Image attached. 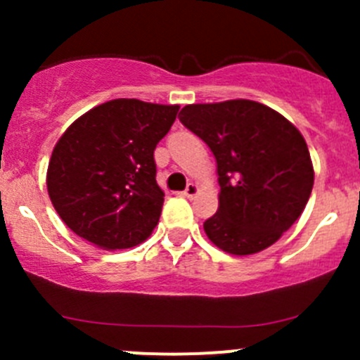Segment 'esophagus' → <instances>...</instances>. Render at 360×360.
Instances as JSON below:
<instances>
[{
  "label": "esophagus",
  "instance_id": "obj_1",
  "mask_svg": "<svg viewBox=\"0 0 360 360\" xmlns=\"http://www.w3.org/2000/svg\"><path fill=\"white\" fill-rule=\"evenodd\" d=\"M198 195V186L196 184H187L186 191H184V196H187V198H193V196Z\"/></svg>",
  "mask_w": 360,
  "mask_h": 360
}]
</instances>
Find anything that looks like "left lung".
Instances as JSON below:
<instances>
[{"label": "left lung", "mask_w": 360, "mask_h": 360, "mask_svg": "<svg viewBox=\"0 0 360 360\" xmlns=\"http://www.w3.org/2000/svg\"><path fill=\"white\" fill-rule=\"evenodd\" d=\"M180 122L216 158L219 205L203 224L209 240L234 256L276 243L301 216L314 187V165L299 129L247 98L189 104Z\"/></svg>", "instance_id": "left-lung-1"}]
</instances>
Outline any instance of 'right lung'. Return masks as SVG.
Returning <instances> with one entry per match:
<instances>
[{"instance_id": "1", "label": "right lung", "mask_w": 360, "mask_h": 360, "mask_svg": "<svg viewBox=\"0 0 360 360\" xmlns=\"http://www.w3.org/2000/svg\"><path fill=\"white\" fill-rule=\"evenodd\" d=\"M180 106L115 98L86 111L52 151L46 187L77 236L101 249H129L160 219L164 191L153 153Z\"/></svg>"}]
</instances>
